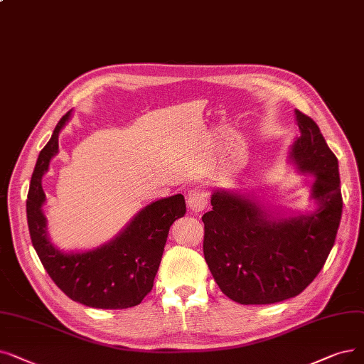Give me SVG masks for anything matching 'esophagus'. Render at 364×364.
Instances as JSON below:
<instances>
[{"instance_id":"34e87169","label":"esophagus","mask_w":364,"mask_h":364,"mask_svg":"<svg viewBox=\"0 0 364 364\" xmlns=\"http://www.w3.org/2000/svg\"><path fill=\"white\" fill-rule=\"evenodd\" d=\"M208 199H210V192H208L207 186L198 184V186H195L192 188L191 192H188V195H187V205H188V208H191L192 211L199 213V211H203L205 208H207Z\"/></svg>"}]
</instances>
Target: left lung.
<instances>
[{"label": "left lung", "mask_w": 364, "mask_h": 364, "mask_svg": "<svg viewBox=\"0 0 364 364\" xmlns=\"http://www.w3.org/2000/svg\"><path fill=\"white\" fill-rule=\"evenodd\" d=\"M299 138L291 156L315 173L311 215L272 220L259 205L226 192L202 215L203 256L220 290L242 305H267L302 293L323 269L342 215L338 157L309 116L296 109Z\"/></svg>", "instance_id": "obj_1"}]
</instances>
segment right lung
<instances>
[{
	"label": "right lung",
	"instance_id": "right-lung-1",
	"mask_svg": "<svg viewBox=\"0 0 364 364\" xmlns=\"http://www.w3.org/2000/svg\"><path fill=\"white\" fill-rule=\"evenodd\" d=\"M62 117L49 143L40 151L26 200L28 228L44 269L74 302L100 309L139 305L153 289L164 248L173 221L186 214L183 195L156 200L141 211L117 238L98 250L64 255L47 240L41 205L46 195L43 173L58 153V135L70 117Z\"/></svg>",
	"mask_w": 364,
	"mask_h": 364
}]
</instances>
